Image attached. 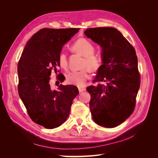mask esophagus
<instances>
[{"label":"esophagus","instance_id":"1","mask_svg":"<svg viewBox=\"0 0 158 158\" xmlns=\"http://www.w3.org/2000/svg\"><path fill=\"white\" fill-rule=\"evenodd\" d=\"M79 89V92H80V93H81V92H84V91H85L86 90V88H78Z\"/></svg>","mask_w":158,"mask_h":158}]
</instances>
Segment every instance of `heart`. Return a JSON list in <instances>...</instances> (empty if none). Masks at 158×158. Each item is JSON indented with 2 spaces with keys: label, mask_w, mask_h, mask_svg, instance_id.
Segmentation results:
<instances>
[{
  "label": "heart",
  "mask_w": 158,
  "mask_h": 158,
  "mask_svg": "<svg viewBox=\"0 0 158 158\" xmlns=\"http://www.w3.org/2000/svg\"><path fill=\"white\" fill-rule=\"evenodd\" d=\"M72 51L83 56L81 68H84L79 71L72 72L66 76V82L70 85L77 86H82L89 78L88 69L90 71H96L100 67L102 58L98 54H95V47L87 39L81 38L78 39L71 46ZM60 66L63 69L68 67L67 56L64 52H61L58 57Z\"/></svg>",
  "instance_id": "heart-1"
}]
</instances>
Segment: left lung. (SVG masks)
Here are the masks:
<instances>
[{
  "instance_id": "left-lung-1",
  "label": "left lung",
  "mask_w": 158,
  "mask_h": 158,
  "mask_svg": "<svg viewBox=\"0 0 158 158\" xmlns=\"http://www.w3.org/2000/svg\"><path fill=\"white\" fill-rule=\"evenodd\" d=\"M85 34L102 48L103 64L94 80L98 85L86 88L92 118L99 126L114 127L130 117L136 106L140 86L136 51L115 28H88Z\"/></svg>"
}]
</instances>
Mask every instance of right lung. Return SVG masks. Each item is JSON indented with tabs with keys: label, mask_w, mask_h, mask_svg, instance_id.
I'll return each mask as SVG.
<instances>
[{
	"label": "right lung",
	"mask_w": 158,
	"mask_h": 158,
	"mask_svg": "<svg viewBox=\"0 0 158 158\" xmlns=\"http://www.w3.org/2000/svg\"><path fill=\"white\" fill-rule=\"evenodd\" d=\"M79 29H40L28 41L18 63L19 96L31 119L46 129L59 127L66 120L79 94L77 86L61 84L54 89L50 82L52 70L60 72L57 68L63 46ZM64 79L58 74L59 84Z\"/></svg>",
	"instance_id": "obj_1"
}]
</instances>
